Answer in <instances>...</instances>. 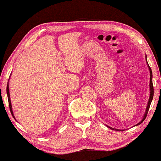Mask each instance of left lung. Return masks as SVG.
Segmentation results:
<instances>
[{
	"instance_id": "left-lung-1",
	"label": "left lung",
	"mask_w": 161,
	"mask_h": 161,
	"mask_svg": "<svg viewBox=\"0 0 161 161\" xmlns=\"http://www.w3.org/2000/svg\"><path fill=\"white\" fill-rule=\"evenodd\" d=\"M146 62H147V59H146ZM147 64H148V62H147ZM148 69H149V71H150V84H149V86H150V97H149V99H148V104H147V107H146V112H145V114H144L143 118V119L141 120V121L139 122V123H138L136 125V126H138V125L141 124L142 123V122L144 121V120H145L146 117V116H147V114H148V110H149L150 106H151V102H152V100H153V94H154V92H153V80H152V79H153V74H152V71H151V67H149L148 64ZM107 126V127H109L110 129H112V130H118V129H114V128H111V127L108 126Z\"/></svg>"
}]
</instances>
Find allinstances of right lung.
<instances>
[{
	"label": "right lung",
	"instance_id": "add662e5",
	"mask_svg": "<svg viewBox=\"0 0 161 161\" xmlns=\"http://www.w3.org/2000/svg\"><path fill=\"white\" fill-rule=\"evenodd\" d=\"M6 92H7V95H8V103H9V108H10V111L11 112V114L13 118L15 119L14 114H13V110H12V105H11V102H10V93H9V86H8V82L7 84V87H6Z\"/></svg>",
	"mask_w": 161,
	"mask_h": 161
}]
</instances>
